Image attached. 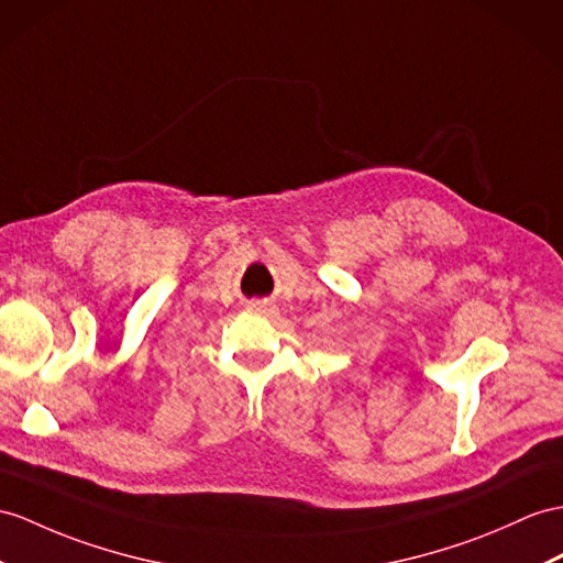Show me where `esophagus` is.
<instances>
[{"mask_svg": "<svg viewBox=\"0 0 563 563\" xmlns=\"http://www.w3.org/2000/svg\"><path fill=\"white\" fill-rule=\"evenodd\" d=\"M253 312H260V314H274L277 312V308H274L272 303H265V300H255V303L249 306Z\"/></svg>", "mask_w": 563, "mask_h": 563, "instance_id": "obj_1", "label": "esophagus"}]
</instances>
